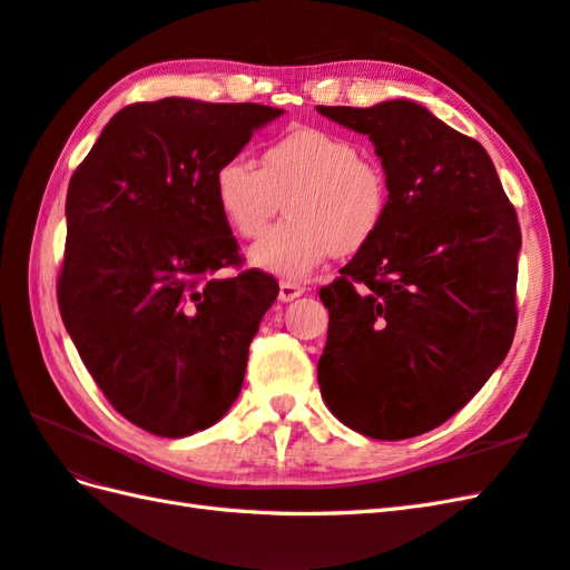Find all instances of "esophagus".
<instances>
[{
    "instance_id": "obj_1",
    "label": "esophagus",
    "mask_w": 570,
    "mask_h": 570,
    "mask_svg": "<svg viewBox=\"0 0 570 570\" xmlns=\"http://www.w3.org/2000/svg\"><path fill=\"white\" fill-rule=\"evenodd\" d=\"M299 295H304V285L293 283V281H281V293H277V297H281L283 302H293Z\"/></svg>"
}]
</instances>
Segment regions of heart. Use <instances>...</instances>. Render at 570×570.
Instances as JSON below:
<instances>
[{"label":"heart","instance_id":"obj_1","mask_svg":"<svg viewBox=\"0 0 570 570\" xmlns=\"http://www.w3.org/2000/svg\"><path fill=\"white\" fill-rule=\"evenodd\" d=\"M215 198L242 239H256L285 200L289 217L248 256L266 273L304 277L328 256L355 254L377 237L390 213V180L351 137L297 128L263 149V166L246 157L222 164Z\"/></svg>","mask_w":570,"mask_h":570}]
</instances>
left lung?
Returning a JSON list of instances; mask_svg holds the SVG:
<instances>
[{"mask_svg":"<svg viewBox=\"0 0 570 570\" xmlns=\"http://www.w3.org/2000/svg\"><path fill=\"white\" fill-rule=\"evenodd\" d=\"M370 135L390 180L377 237L318 289L326 406L355 433L445 423L503 363L518 326L520 222L485 149L413 101L316 106Z\"/></svg>","mask_w":570,"mask_h":570,"instance_id":"8db88e82","label":"left lung"}]
</instances>
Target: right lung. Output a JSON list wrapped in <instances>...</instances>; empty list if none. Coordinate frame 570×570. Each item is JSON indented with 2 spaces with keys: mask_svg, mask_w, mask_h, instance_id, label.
I'll list each match as a JSON object with an SVG mask.
<instances>
[{
  "mask_svg": "<svg viewBox=\"0 0 570 570\" xmlns=\"http://www.w3.org/2000/svg\"><path fill=\"white\" fill-rule=\"evenodd\" d=\"M281 114L174 96L130 104L69 178L62 322L108 404L151 435L210 428L242 392L277 281L215 275L244 261L215 174Z\"/></svg>",
  "mask_w": 570,
  "mask_h": 570,
  "instance_id": "1",
  "label": "right lung"
}]
</instances>
